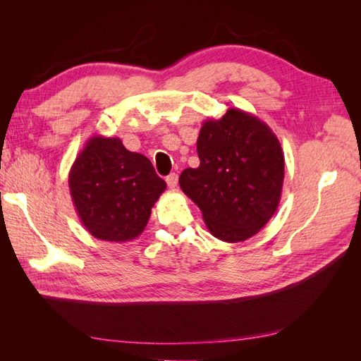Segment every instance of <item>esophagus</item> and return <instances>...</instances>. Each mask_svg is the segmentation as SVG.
Instances as JSON below:
<instances>
[{
    "mask_svg": "<svg viewBox=\"0 0 361 361\" xmlns=\"http://www.w3.org/2000/svg\"><path fill=\"white\" fill-rule=\"evenodd\" d=\"M167 185H169V188H171V190H174L178 187V174L176 173H171V174H169L167 176Z\"/></svg>",
    "mask_w": 361,
    "mask_h": 361,
    "instance_id": "obj_1",
    "label": "esophagus"
}]
</instances>
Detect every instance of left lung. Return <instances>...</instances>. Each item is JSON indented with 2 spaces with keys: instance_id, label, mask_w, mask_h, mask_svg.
Wrapping results in <instances>:
<instances>
[{
  "instance_id": "left-lung-1",
  "label": "left lung",
  "mask_w": 361,
  "mask_h": 361,
  "mask_svg": "<svg viewBox=\"0 0 361 361\" xmlns=\"http://www.w3.org/2000/svg\"><path fill=\"white\" fill-rule=\"evenodd\" d=\"M200 166L185 169L182 191L200 207L212 236L243 243L277 211L285 155L272 129L253 114L228 108L207 118L197 138Z\"/></svg>"
}]
</instances>
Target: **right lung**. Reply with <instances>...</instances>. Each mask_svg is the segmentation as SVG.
<instances>
[{"label": "right lung", "instance_id": "right-lung-1", "mask_svg": "<svg viewBox=\"0 0 361 361\" xmlns=\"http://www.w3.org/2000/svg\"><path fill=\"white\" fill-rule=\"evenodd\" d=\"M166 188L152 162L129 152L118 137H92L69 171V190L82 226L108 243L141 235Z\"/></svg>", "mask_w": 361, "mask_h": 361}]
</instances>
